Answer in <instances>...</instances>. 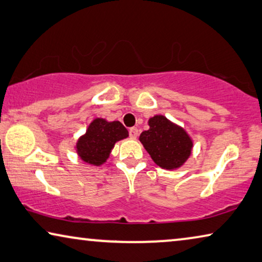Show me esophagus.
<instances>
[{"instance_id": "esophagus-1", "label": "esophagus", "mask_w": 262, "mask_h": 262, "mask_svg": "<svg viewBox=\"0 0 262 262\" xmlns=\"http://www.w3.org/2000/svg\"><path fill=\"white\" fill-rule=\"evenodd\" d=\"M128 134H130L131 138H137V137H138V128H137V127H131L130 130H128Z\"/></svg>"}]
</instances>
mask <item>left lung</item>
I'll return each mask as SVG.
<instances>
[{
    "instance_id": "8db88e82",
    "label": "left lung",
    "mask_w": 262,
    "mask_h": 262,
    "mask_svg": "<svg viewBox=\"0 0 262 262\" xmlns=\"http://www.w3.org/2000/svg\"><path fill=\"white\" fill-rule=\"evenodd\" d=\"M148 126L147 131L142 132L139 140L152 160L166 170L183 166L191 156L193 147L187 132L162 115L148 119Z\"/></svg>"
}]
</instances>
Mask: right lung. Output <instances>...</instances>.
Returning a JSON list of instances; mask_svg holds the SVG:
<instances>
[{"instance_id":"obj_1","label":"right lung","mask_w":262,"mask_h":262,"mask_svg":"<svg viewBox=\"0 0 262 262\" xmlns=\"http://www.w3.org/2000/svg\"><path fill=\"white\" fill-rule=\"evenodd\" d=\"M128 137V132L118 120L107 122L96 118L90 123L85 134L76 143V151L84 163L100 166L106 162L115 144Z\"/></svg>"}]
</instances>
